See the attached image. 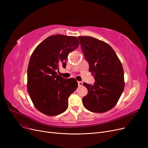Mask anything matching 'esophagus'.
Wrapping results in <instances>:
<instances>
[{
  "label": "esophagus",
  "mask_w": 148,
  "mask_h": 148,
  "mask_svg": "<svg viewBox=\"0 0 148 148\" xmlns=\"http://www.w3.org/2000/svg\"><path fill=\"white\" fill-rule=\"evenodd\" d=\"M78 85H79V86H82L83 85V82H78Z\"/></svg>",
  "instance_id": "34e87169"
}]
</instances>
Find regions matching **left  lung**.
<instances>
[{
	"instance_id": "left-lung-1",
	"label": "left lung",
	"mask_w": 148,
	"mask_h": 148,
	"mask_svg": "<svg viewBox=\"0 0 148 148\" xmlns=\"http://www.w3.org/2000/svg\"><path fill=\"white\" fill-rule=\"evenodd\" d=\"M81 47L94 77V84L84 83L88 94L84 107L95 113H104L117 104L125 86L124 72L117 54L107 43L90 36H79Z\"/></svg>"
}]
</instances>
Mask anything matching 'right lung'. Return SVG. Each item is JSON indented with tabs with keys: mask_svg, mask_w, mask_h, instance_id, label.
Instances as JSON below:
<instances>
[{
	"mask_svg": "<svg viewBox=\"0 0 148 148\" xmlns=\"http://www.w3.org/2000/svg\"><path fill=\"white\" fill-rule=\"evenodd\" d=\"M75 36L55 35L39 44L30 57L27 68V91L38 110L55 116L67 109L69 95L78 87L73 78L57 75L59 65L66 66L69 53L79 45Z\"/></svg>",
	"mask_w": 148,
	"mask_h": 148,
	"instance_id": "add662e5",
	"label": "right lung"
}]
</instances>
